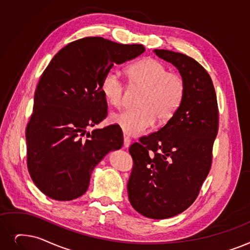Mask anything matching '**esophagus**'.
Here are the masks:
<instances>
[{
    "label": "esophagus",
    "mask_w": 250,
    "mask_h": 250,
    "mask_svg": "<svg viewBox=\"0 0 250 250\" xmlns=\"http://www.w3.org/2000/svg\"><path fill=\"white\" fill-rule=\"evenodd\" d=\"M131 143H132L131 139H129V138L126 137V136H124V147H125V148H128L129 145H131Z\"/></svg>",
    "instance_id": "1"
}]
</instances>
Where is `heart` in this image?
Returning <instances> with one entry per match:
<instances>
[{"label": "heart", "instance_id": "heart-1", "mask_svg": "<svg viewBox=\"0 0 250 250\" xmlns=\"http://www.w3.org/2000/svg\"><path fill=\"white\" fill-rule=\"evenodd\" d=\"M129 84L144 89L138 102V109L113 113L110 121L127 136H140L158 123H167L176 114L185 95V82L179 74L168 72L160 61L144 58L127 68ZM106 101L114 107L124 102L125 85L117 68L108 70L101 83Z\"/></svg>", "mask_w": 250, "mask_h": 250}]
</instances>
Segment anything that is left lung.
<instances>
[{
	"mask_svg": "<svg viewBox=\"0 0 250 250\" xmlns=\"http://www.w3.org/2000/svg\"><path fill=\"white\" fill-rule=\"evenodd\" d=\"M153 52L179 70L185 95L166 125L129 147L134 167L127 193L139 213L162 220L186 210L196 199L210 169L219 110L212 81L196 60L169 50Z\"/></svg>",
	"mask_w": 250,
	"mask_h": 250,
	"instance_id": "obj_1",
	"label": "left lung"
}]
</instances>
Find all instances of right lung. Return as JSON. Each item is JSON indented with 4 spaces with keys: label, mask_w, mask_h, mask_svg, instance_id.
<instances>
[{
    "label": "right lung",
    "mask_w": 250,
    "mask_h": 250,
    "mask_svg": "<svg viewBox=\"0 0 250 250\" xmlns=\"http://www.w3.org/2000/svg\"><path fill=\"white\" fill-rule=\"evenodd\" d=\"M144 51L143 45L83 38L61 49L42 72L25 137L29 175L48 197L69 201L82 196L95 167L123 147L116 125L92 133L86 128L107 116L101 92L105 73Z\"/></svg>",
    "instance_id": "right-lung-1"
}]
</instances>
